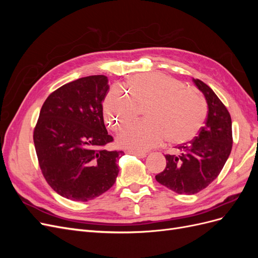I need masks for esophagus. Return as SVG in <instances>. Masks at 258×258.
<instances>
[{
	"instance_id": "esophagus-1",
	"label": "esophagus",
	"mask_w": 258,
	"mask_h": 258,
	"mask_svg": "<svg viewBox=\"0 0 258 258\" xmlns=\"http://www.w3.org/2000/svg\"><path fill=\"white\" fill-rule=\"evenodd\" d=\"M127 154L135 155V156H137V157H139V158H144V157H146V155H147L144 152H136V151H127Z\"/></svg>"
}]
</instances>
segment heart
Wrapping results in <instances>:
<instances>
[{"label": "heart", "instance_id": "b5f03b06", "mask_svg": "<svg viewBox=\"0 0 258 258\" xmlns=\"http://www.w3.org/2000/svg\"><path fill=\"white\" fill-rule=\"evenodd\" d=\"M122 89L113 88L103 103L104 116L114 131L134 121L138 108H143L145 119L120 132L117 142L136 152L151 150L167 141L169 145L190 142L206 121V99L195 88L162 73H147L132 77Z\"/></svg>", "mask_w": 258, "mask_h": 258}]
</instances>
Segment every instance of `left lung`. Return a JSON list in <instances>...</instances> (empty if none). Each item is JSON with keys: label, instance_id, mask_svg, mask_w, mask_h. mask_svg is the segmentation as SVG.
I'll use <instances>...</instances> for the list:
<instances>
[{"label": "left lung", "instance_id": "obj_1", "mask_svg": "<svg viewBox=\"0 0 258 258\" xmlns=\"http://www.w3.org/2000/svg\"><path fill=\"white\" fill-rule=\"evenodd\" d=\"M208 104L205 127L189 143L177 146L174 155H166L167 166L156 181L181 195H194L212 183L227 161L232 147L231 117L214 91L200 80L192 79Z\"/></svg>", "mask_w": 258, "mask_h": 258}]
</instances>
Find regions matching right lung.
Masks as SVG:
<instances>
[{
  "label": "right lung",
  "instance_id": "1",
  "mask_svg": "<svg viewBox=\"0 0 258 258\" xmlns=\"http://www.w3.org/2000/svg\"><path fill=\"white\" fill-rule=\"evenodd\" d=\"M110 86L104 75L68 83L44 102L33 141L42 173L51 188L73 201L99 197L114 185L123 152L106 151L113 141L103 120Z\"/></svg>",
  "mask_w": 258,
  "mask_h": 258
}]
</instances>
